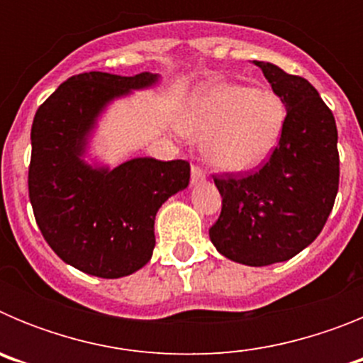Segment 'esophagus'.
<instances>
[{
	"mask_svg": "<svg viewBox=\"0 0 363 363\" xmlns=\"http://www.w3.org/2000/svg\"><path fill=\"white\" fill-rule=\"evenodd\" d=\"M203 179H205V172L201 171V169L198 165H192V169H191V184L192 185L201 184Z\"/></svg>",
	"mask_w": 363,
	"mask_h": 363,
	"instance_id": "obj_1",
	"label": "esophagus"
}]
</instances>
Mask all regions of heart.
Wrapping results in <instances>:
<instances>
[{"instance_id":"obj_1","label":"heart","mask_w":363,"mask_h":363,"mask_svg":"<svg viewBox=\"0 0 363 363\" xmlns=\"http://www.w3.org/2000/svg\"><path fill=\"white\" fill-rule=\"evenodd\" d=\"M285 125L287 105L274 91L214 83L192 96L182 133L205 140V158L220 171L249 172L274 154Z\"/></svg>"}]
</instances>
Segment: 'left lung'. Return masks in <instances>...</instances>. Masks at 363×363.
I'll return each instance as SVG.
<instances>
[{"label":"left lung","mask_w":363,"mask_h":363,"mask_svg":"<svg viewBox=\"0 0 363 363\" xmlns=\"http://www.w3.org/2000/svg\"><path fill=\"white\" fill-rule=\"evenodd\" d=\"M255 65L284 98L287 125L262 169L214 176L221 213L209 236L225 258L264 267L293 258L322 233L338 192L340 158L335 116L318 91L272 63Z\"/></svg>","instance_id":"left-lung-1"}]
</instances>
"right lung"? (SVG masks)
Wrapping results in <instances>:
<instances>
[{"mask_svg":"<svg viewBox=\"0 0 363 363\" xmlns=\"http://www.w3.org/2000/svg\"><path fill=\"white\" fill-rule=\"evenodd\" d=\"M158 82L152 72L78 74L57 86L32 121L28 198L36 223L65 264L92 277L121 278L142 269L156 245V213L189 185L185 160L134 158L114 169L83 160L105 107Z\"/></svg>","mask_w":363,"mask_h":363,"instance_id":"add662e5","label":"right lung"}]
</instances>
